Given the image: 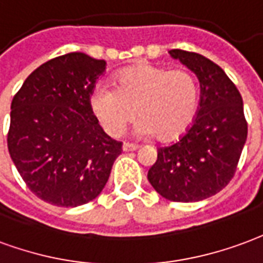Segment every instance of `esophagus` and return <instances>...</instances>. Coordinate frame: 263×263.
Here are the masks:
<instances>
[{"instance_id":"esophagus-1","label":"esophagus","mask_w":263,"mask_h":263,"mask_svg":"<svg viewBox=\"0 0 263 263\" xmlns=\"http://www.w3.org/2000/svg\"><path fill=\"white\" fill-rule=\"evenodd\" d=\"M123 151H136L139 150V145L136 144H130V143H123Z\"/></svg>"}]
</instances>
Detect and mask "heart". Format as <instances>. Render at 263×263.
Returning <instances> with one entry per match:
<instances>
[{"label":"heart","mask_w":263,"mask_h":263,"mask_svg":"<svg viewBox=\"0 0 263 263\" xmlns=\"http://www.w3.org/2000/svg\"><path fill=\"white\" fill-rule=\"evenodd\" d=\"M116 89L97 87L91 108L106 133L118 137L136 116L137 136H154L168 141L181 137L196 119L200 91L196 78L186 70L140 63L120 71Z\"/></svg>","instance_id":"b5f03b06"}]
</instances>
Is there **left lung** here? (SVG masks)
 I'll return each mask as SVG.
<instances>
[{
  "label": "left lung",
  "mask_w": 263,
  "mask_h": 263,
  "mask_svg": "<svg viewBox=\"0 0 263 263\" xmlns=\"http://www.w3.org/2000/svg\"><path fill=\"white\" fill-rule=\"evenodd\" d=\"M170 54L195 72L200 84L196 119L181 140L160 147L148 181L171 202H199L229 185L247 141L248 126L237 87L221 67L192 51Z\"/></svg>",
  "instance_id": "obj_1"
}]
</instances>
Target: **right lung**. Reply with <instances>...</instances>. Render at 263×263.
Here are the masks:
<instances>
[{
    "mask_svg": "<svg viewBox=\"0 0 263 263\" xmlns=\"http://www.w3.org/2000/svg\"><path fill=\"white\" fill-rule=\"evenodd\" d=\"M105 68V60L68 53L37 67L13 97L9 155L28 187L50 204L93 200L122 154V143L103 132L89 102Z\"/></svg>",
    "mask_w": 263,
    "mask_h": 263,
    "instance_id": "add662e5",
    "label": "right lung"
}]
</instances>
